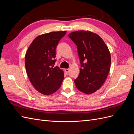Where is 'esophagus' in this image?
Here are the masks:
<instances>
[{"mask_svg": "<svg viewBox=\"0 0 134 134\" xmlns=\"http://www.w3.org/2000/svg\"><path fill=\"white\" fill-rule=\"evenodd\" d=\"M64 71H65V72L67 74V73H68L69 71V69H65Z\"/></svg>", "mask_w": 134, "mask_h": 134, "instance_id": "34e87169", "label": "esophagus"}]
</instances>
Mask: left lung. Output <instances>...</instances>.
<instances>
[{"label": "left lung", "mask_w": 134, "mask_h": 134, "mask_svg": "<svg viewBox=\"0 0 134 134\" xmlns=\"http://www.w3.org/2000/svg\"><path fill=\"white\" fill-rule=\"evenodd\" d=\"M77 46L81 64L75 80L76 87L85 94L94 93L102 86L111 67V54L99 35L90 31H77L69 34Z\"/></svg>", "instance_id": "left-lung-1"}]
</instances>
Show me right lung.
<instances>
[{
    "label": "right lung",
    "mask_w": 134,
    "mask_h": 134,
    "mask_svg": "<svg viewBox=\"0 0 134 134\" xmlns=\"http://www.w3.org/2000/svg\"><path fill=\"white\" fill-rule=\"evenodd\" d=\"M66 31L51 32L36 37L28 47L25 55L27 74L32 86L44 95H50L60 88L64 72L54 68L56 48Z\"/></svg>",
    "instance_id": "obj_1"
}]
</instances>
